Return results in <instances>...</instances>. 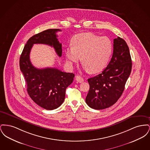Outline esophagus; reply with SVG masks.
<instances>
[{"label":"esophagus","mask_w":150,"mask_h":150,"mask_svg":"<svg viewBox=\"0 0 150 150\" xmlns=\"http://www.w3.org/2000/svg\"><path fill=\"white\" fill-rule=\"evenodd\" d=\"M76 80L78 83H82V82L84 81V79H83V78H81L80 76H79V75H77V76H76Z\"/></svg>","instance_id":"obj_1"}]
</instances>
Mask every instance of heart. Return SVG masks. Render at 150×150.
<instances>
[{
    "instance_id": "1",
    "label": "heart",
    "mask_w": 150,
    "mask_h": 150,
    "mask_svg": "<svg viewBox=\"0 0 150 150\" xmlns=\"http://www.w3.org/2000/svg\"><path fill=\"white\" fill-rule=\"evenodd\" d=\"M72 47L64 50L65 56L72 66L80 60L86 71L97 74L103 71L108 64L113 52V44L106 36L92 33H83L74 36L71 42Z\"/></svg>"
}]
</instances>
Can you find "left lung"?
Returning a JSON list of instances; mask_svg holds the SVG:
<instances>
[{
	"label": "left lung",
	"mask_w": 150,
	"mask_h": 150,
	"mask_svg": "<svg viewBox=\"0 0 150 150\" xmlns=\"http://www.w3.org/2000/svg\"><path fill=\"white\" fill-rule=\"evenodd\" d=\"M128 46L120 37L114 39L112 57L106 68L99 75L88 79L90 88L86 104L96 110L111 106L121 97L132 70Z\"/></svg>",
	"instance_id": "8db88e82"
}]
</instances>
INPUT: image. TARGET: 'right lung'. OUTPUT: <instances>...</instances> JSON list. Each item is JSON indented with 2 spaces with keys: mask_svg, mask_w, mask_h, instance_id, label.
I'll return each instance as SVG.
<instances>
[{
  "mask_svg": "<svg viewBox=\"0 0 150 150\" xmlns=\"http://www.w3.org/2000/svg\"><path fill=\"white\" fill-rule=\"evenodd\" d=\"M59 29H48L31 37L22 52L20 67L26 82L31 98L43 108L52 110L59 107L64 101L66 88L74 80V74L61 71L56 68L39 69L31 63L30 53L34 44L53 47L59 57L62 56V44L56 33Z\"/></svg>",
  "mask_w": 150,
  "mask_h": 150,
  "instance_id": "right-lung-1",
  "label": "right lung"
}]
</instances>
